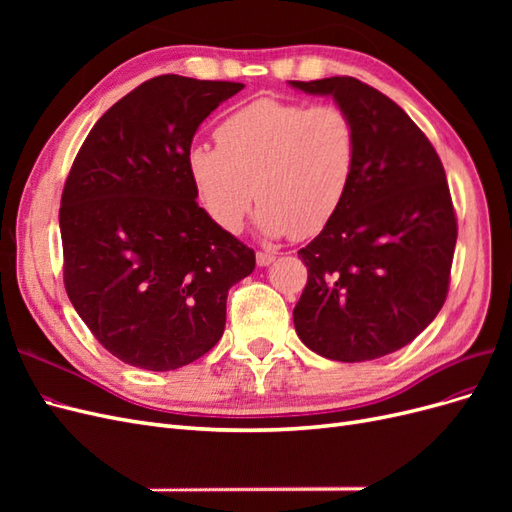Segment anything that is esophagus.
<instances>
[{
  "mask_svg": "<svg viewBox=\"0 0 512 512\" xmlns=\"http://www.w3.org/2000/svg\"><path fill=\"white\" fill-rule=\"evenodd\" d=\"M273 260H275V254H273V252H258V254H256L258 267H269Z\"/></svg>",
  "mask_w": 512,
  "mask_h": 512,
  "instance_id": "1",
  "label": "esophagus"
}]
</instances>
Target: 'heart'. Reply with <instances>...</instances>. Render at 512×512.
Listing matches in <instances>:
<instances>
[{
	"label": "heart",
	"mask_w": 512,
	"mask_h": 512,
	"mask_svg": "<svg viewBox=\"0 0 512 512\" xmlns=\"http://www.w3.org/2000/svg\"><path fill=\"white\" fill-rule=\"evenodd\" d=\"M218 147L188 151V170L209 218L239 232L254 198L267 237H314L342 207L356 166V130L335 104L260 98L215 128Z\"/></svg>",
	"instance_id": "1"
}]
</instances>
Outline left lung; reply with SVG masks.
<instances>
[{
    "mask_svg": "<svg viewBox=\"0 0 512 512\" xmlns=\"http://www.w3.org/2000/svg\"><path fill=\"white\" fill-rule=\"evenodd\" d=\"M331 96L356 130L346 200L299 250L307 284L292 320L331 361L380 359L410 344L442 309L457 243L444 166L401 106L352 76L290 81Z\"/></svg>",
    "mask_w": 512,
    "mask_h": 512,
    "instance_id": "obj_1",
    "label": "left lung"
}]
</instances>
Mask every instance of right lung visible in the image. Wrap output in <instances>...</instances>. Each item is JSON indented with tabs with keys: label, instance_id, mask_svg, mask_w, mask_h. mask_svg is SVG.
<instances>
[{
	"label": "right lung",
	"instance_id": "add662e5",
	"mask_svg": "<svg viewBox=\"0 0 512 512\" xmlns=\"http://www.w3.org/2000/svg\"><path fill=\"white\" fill-rule=\"evenodd\" d=\"M243 83L162 74L98 119L70 168L59 228L76 314L119 361L170 371L207 354L254 250L198 207L192 138Z\"/></svg>",
	"mask_w": 512,
	"mask_h": 512
}]
</instances>
